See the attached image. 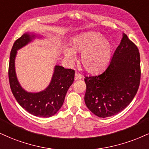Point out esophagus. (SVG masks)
I'll return each instance as SVG.
<instances>
[{"mask_svg":"<svg viewBox=\"0 0 149 149\" xmlns=\"http://www.w3.org/2000/svg\"><path fill=\"white\" fill-rule=\"evenodd\" d=\"M82 78V75H80V73H75V80H76L81 79Z\"/></svg>","mask_w":149,"mask_h":149,"instance_id":"34e87169","label":"esophagus"}]
</instances>
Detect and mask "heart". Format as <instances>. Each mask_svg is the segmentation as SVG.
I'll return each mask as SVG.
<instances>
[{"instance_id":"b5f03b06","label":"heart","mask_w":149,"mask_h":149,"mask_svg":"<svg viewBox=\"0 0 149 149\" xmlns=\"http://www.w3.org/2000/svg\"><path fill=\"white\" fill-rule=\"evenodd\" d=\"M112 45L101 34L89 32L74 37L71 41V49L65 48L64 54L70 62L76 60V53H81L80 61L86 71L96 73L105 69L112 55Z\"/></svg>"}]
</instances>
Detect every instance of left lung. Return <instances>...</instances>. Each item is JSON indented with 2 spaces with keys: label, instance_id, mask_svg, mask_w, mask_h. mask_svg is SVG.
<instances>
[{
  "label": "left lung",
  "instance_id": "obj_1",
  "mask_svg": "<svg viewBox=\"0 0 149 149\" xmlns=\"http://www.w3.org/2000/svg\"><path fill=\"white\" fill-rule=\"evenodd\" d=\"M140 76L139 50L123 33L106 69L98 76L85 77L86 105L98 117L115 115L135 97Z\"/></svg>",
  "mask_w": 149,
  "mask_h": 149
}]
</instances>
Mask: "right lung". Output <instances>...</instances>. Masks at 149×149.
<instances>
[{
	"mask_svg": "<svg viewBox=\"0 0 149 149\" xmlns=\"http://www.w3.org/2000/svg\"><path fill=\"white\" fill-rule=\"evenodd\" d=\"M36 37H42L35 33H24L14 42L9 64V80L10 88L18 103L27 112L39 117H50L58 112L63 105L66 94L74 80V70L55 65L49 85L39 92H27L17 79L15 59L18 50L33 42Z\"/></svg>",
	"mask_w": 149,
	"mask_h": 149,
	"instance_id": "1",
	"label": "right lung"
}]
</instances>
